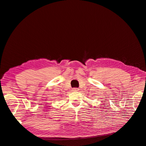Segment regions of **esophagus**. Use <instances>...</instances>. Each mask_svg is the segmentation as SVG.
<instances>
[{
  "label": "esophagus",
  "instance_id": "esophagus-1",
  "mask_svg": "<svg viewBox=\"0 0 146 146\" xmlns=\"http://www.w3.org/2000/svg\"><path fill=\"white\" fill-rule=\"evenodd\" d=\"M72 91H78V88H73Z\"/></svg>",
  "mask_w": 146,
  "mask_h": 146
}]
</instances>
